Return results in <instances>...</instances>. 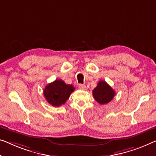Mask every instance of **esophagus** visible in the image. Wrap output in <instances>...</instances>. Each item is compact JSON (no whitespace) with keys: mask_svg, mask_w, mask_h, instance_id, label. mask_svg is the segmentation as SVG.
<instances>
[{"mask_svg":"<svg viewBox=\"0 0 156 156\" xmlns=\"http://www.w3.org/2000/svg\"><path fill=\"white\" fill-rule=\"evenodd\" d=\"M78 88L81 90H86V89H87L86 86L85 85H83V84H79L78 85Z\"/></svg>","mask_w":156,"mask_h":156,"instance_id":"34e87169","label":"esophagus"}]
</instances>
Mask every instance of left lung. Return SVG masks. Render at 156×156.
<instances>
[{
  "label": "left lung",
  "instance_id": "1",
  "mask_svg": "<svg viewBox=\"0 0 156 156\" xmlns=\"http://www.w3.org/2000/svg\"><path fill=\"white\" fill-rule=\"evenodd\" d=\"M93 97L99 104H108L114 97L115 92L105 81L100 80L92 91Z\"/></svg>",
  "mask_w": 156,
  "mask_h": 156
}]
</instances>
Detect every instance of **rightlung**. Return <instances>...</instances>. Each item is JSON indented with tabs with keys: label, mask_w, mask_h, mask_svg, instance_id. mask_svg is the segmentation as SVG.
<instances>
[{
	"label": "right lung",
	"mask_w": 156,
	"mask_h": 156,
	"mask_svg": "<svg viewBox=\"0 0 156 156\" xmlns=\"http://www.w3.org/2000/svg\"><path fill=\"white\" fill-rule=\"evenodd\" d=\"M74 90L75 87L72 85H67L63 80L57 79L46 85L43 94L49 104L58 107L66 103Z\"/></svg>",
	"instance_id": "right-lung-1"
}]
</instances>
